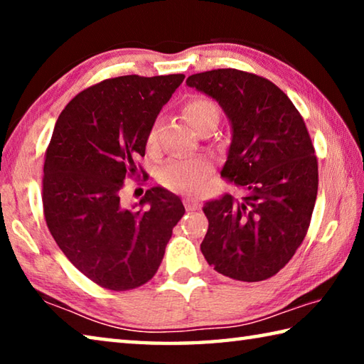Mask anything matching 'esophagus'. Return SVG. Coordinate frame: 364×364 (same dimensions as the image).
<instances>
[{
  "mask_svg": "<svg viewBox=\"0 0 364 364\" xmlns=\"http://www.w3.org/2000/svg\"><path fill=\"white\" fill-rule=\"evenodd\" d=\"M184 207H186L188 212H194V210H199L200 205L197 204V202L193 200H184Z\"/></svg>",
  "mask_w": 364,
  "mask_h": 364,
  "instance_id": "obj_1",
  "label": "esophagus"
}]
</instances>
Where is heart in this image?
Segmentation results:
<instances>
[{"label":"heart","mask_w":364,"mask_h":364,"mask_svg":"<svg viewBox=\"0 0 364 364\" xmlns=\"http://www.w3.org/2000/svg\"><path fill=\"white\" fill-rule=\"evenodd\" d=\"M184 115L191 125L199 130L202 123L210 119H218V109L212 101L196 97L184 106ZM156 128H152L147 136V144L152 146L156 143ZM208 175H210V165L205 160L175 157L159 170V181L162 183V186L175 193L194 194L204 188Z\"/></svg>","instance_id":"heart-1"}]
</instances>
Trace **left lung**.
Here are the masks:
<instances>
[{
  "instance_id": "8db88e82",
  "label": "left lung",
  "mask_w": 364,
  "mask_h": 364,
  "mask_svg": "<svg viewBox=\"0 0 364 364\" xmlns=\"http://www.w3.org/2000/svg\"><path fill=\"white\" fill-rule=\"evenodd\" d=\"M186 85L217 101L231 127L221 176L244 186L204 205L200 244L208 264L228 278L274 276L304 241L318 194V160L305 122L269 80L236 69L196 73Z\"/></svg>"
}]
</instances>
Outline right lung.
I'll use <instances>...</instances> for the list:
<instances>
[{"label":"right lung","mask_w":364,"mask_h":364,"mask_svg":"<svg viewBox=\"0 0 364 364\" xmlns=\"http://www.w3.org/2000/svg\"><path fill=\"white\" fill-rule=\"evenodd\" d=\"M183 80V73L104 80L73 97L54 127L43 167L46 225L73 267L110 291H130L156 274L184 215L180 197L162 186L132 207L120 200L157 115Z\"/></svg>","instance_id":"obj_1"}]
</instances>
